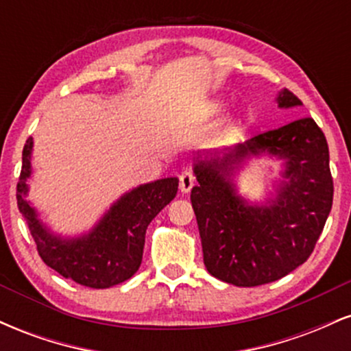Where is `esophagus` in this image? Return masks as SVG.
<instances>
[{
	"mask_svg": "<svg viewBox=\"0 0 351 351\" xmlns=\"http://www.w3.org/2000/svg\"><path fill=\"white\" fill-rule=\"evenodd\" d=\"M196 184V178L195 175H193L191 170H184L181 171L180 175V189L181 193H189L191 191V188Z\"/></svg>",
	"mask_w": 351,
	"mask_h": 351,
	"instance_id": "esophagus-1",
	"label": "esophagus"
}]
</instances>
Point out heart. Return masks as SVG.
Segmentation results:
<instances>
[{"label": "heart", "mask_w": 351, "mask_h": 351, "mask_svg": "<svg viewBox=\"0 0 351 351\" xmlns=\"http://www.w3.org/2000/svg\"><path fill=\"white\" fill-rule=\"evenodd\" d=\"M224 107H226V104H224L223 100H211L206 106V114L209 117H216L224 110Z\"/></svg>", "instance_id": "obj_1"}]
</instances>
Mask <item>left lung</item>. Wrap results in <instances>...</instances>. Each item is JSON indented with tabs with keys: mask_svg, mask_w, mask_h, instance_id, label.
Listing matches in <instances>:
<instances>
[{
	"mask_svg": "<svg viewBox=\"0 0 351 351\" xmlns=\"http://www.w3.org/2000/svg\"><path fill=\"white\" fill-rule=\"evenodd\" d=\"M279 108L302 102L287 88L276 99ZM279 159L282 171L274 193L252 203L237 189L235 176L251 158ZM198 184L191 204L208 272L216 279L256 287L287 276L312 254L333 201L328 145L313 119L252 136L244 143L196 153Z\"/></svg>",
	"mask_w": 351,
	"mask_h": 351,
	"instance_id": "8db88e82",
	"label": "left lung"
}]
</instances>
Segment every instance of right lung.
Wrapping results in <instances>:
<instances>
[{
	"instance_id": "obj_1",
	"label": "right lung",
	"mask_w": 351,
	"mask_h": 351,
	"mask_svg": "<svg viewBox=\"0 0 351 351\" xmlns=\"http://www.w3.org/2000/svg\"><path fill=\"white\" fill-rule=\"evenodd\" d=\"M33 145L29 136L23 148L16 199L44 264L66 279L92 289H108L130 279L142 264L148 224L176 196L178 178L138 184L114 201L87 232L60 236L43 223L38 209L27 199Z\"/></svg>"
}]
</instances>
